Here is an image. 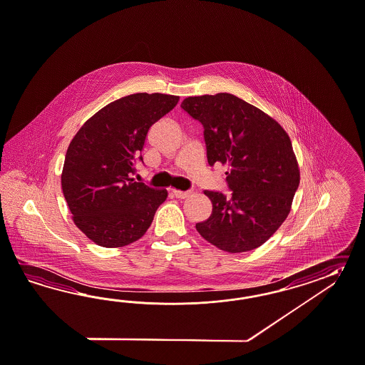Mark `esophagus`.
I'll use <instances>...</instances> for the list:
<instances>
[{"label":"esophagus","instance_id":"obj_1","mask_svg":"<svg viewBox=\"0 0 365 365\" xmlns=\"http://www.w3.org/2000/svg\"><path fill=\"white\" fill-rule=\"evenodd\" d=\"M172 193H173V196L176 197V198H180V200H184V198H187L190 195L189 190L184 192V190H176V189Z\"/></svg>","mask_w":365,"mask_h":365}]
</instances>
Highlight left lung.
I'll return each mask as SVG.
<instances>
[{
    "label": "left lung",
    "mask_w": 365,
    "mask_h": 365,
    "mask_svg": "<svg viewBox=\"0 0 365 365\" xmlns=\"http://www.w3.org/2000/svg\"><path fill=\"white\" fill-rule=\"evenodd\" d=\"M204 127L209 165L226 164L229 196L205 190L212 215L196 224L207 242L227 252L254 250L290 213L300 172L281 124L227 93L189 96L181 103Z\"/></svg>",
    "instance_id": "left-lung-1"
}]
</instances>
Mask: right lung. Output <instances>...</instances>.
Here are the masks:
<instances>
[{
  "instance_id": "add662e5",
  "label": "right lung",
  "mask_w": 365,
  "mask_h": 365,
  "mask_svg": "<svg viewBox=\"0 0 365 365\" xmlns=\"http://www.w3.org/2000/svg\"><path fill=\"white\" fill-rule=\"evenodd\" d=\"M175 95H128L107 104L76 132L66 152L62 190L74 224L93 242L122 247L148 230L168 197L136 182L135 163L152 124L173 110Z\"/></svg>"
}]
</instances>
